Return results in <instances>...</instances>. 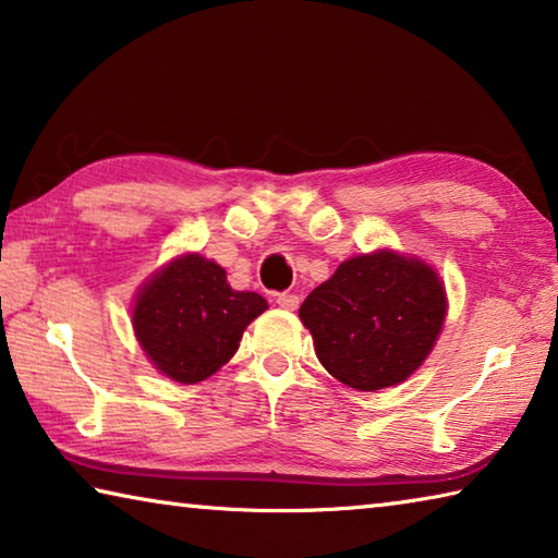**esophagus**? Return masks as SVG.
Returning <instances> with one entry per match:
<instances>
[{
	"label": "esophagus",
	"mask_w": 558,
	"mask_h": 558,
	"mask_svg": "<svg viewBox=\"0 0 558 558\" xmlns=\"http://www.w3.org/2000/svg\"><path fill=\"white\" fill-rule=\"evenodd\" d=\"M276 302H278L282 310H298L300 298L292 295V292H280V295L276 298Z\"/></svg>",
	"instance_id": "34e87169"
}]
</instances>
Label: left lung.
Masks as SVG:
<instances>
[{
	"label": "left lung",
	"mask_w": 558,
	"mask_h": 558,
	"mask_svg": "<svg viewBox=\"0 0 558 558\" xmlns=\"http://www.w3.org/2000/svg\"><path fill=\"white\" fill-rule=\"evenodd\" d=\"M446 313L438 272L396 251L344 260L300 305L319 364L356 391L409 379L430 354Z\"/></svg>",
	"instance_id": "8db88e82"
}]
</instances>
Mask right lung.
<instances>
[{
  "mask_svg": "<svg viewBox=\"0 0 558 558\" xmlns=\"http://www.w3.org/2000/svg\"><path fill=\"white\" fill-rule=\"evenodd\" d=\"M266 310L258 292L233 290L219 263L186 253L137 292L132 327L159 372L179 384H199L229 362L243 329Z\"/></svg>",
  "mask_w": 558,
  "mask_h": 558,
  "instance_id": "right-lung-1",
  "label": "right lung"
}]
</instances>
